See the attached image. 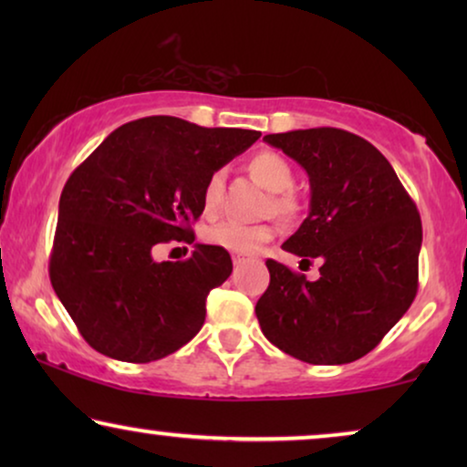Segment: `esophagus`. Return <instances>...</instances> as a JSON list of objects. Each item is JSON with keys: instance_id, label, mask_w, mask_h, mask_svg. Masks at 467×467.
Here are the masks:
<instances>
[{"instance_id": "obj_1", "label": "esophagus", "mask_w": 467, "mask_h": 467, "mask_svg": "<svg viewBox=\"0 0 467 467\" xmlns=\"http://www.w3.org/2000/svg\"><path fill=\"white\" fill-rule=\"evenodd\" d=\"M251 259L248 257V254H242V253H235L234 254V265H242V264H246V261Z\"/></svg>"}]
</instances>
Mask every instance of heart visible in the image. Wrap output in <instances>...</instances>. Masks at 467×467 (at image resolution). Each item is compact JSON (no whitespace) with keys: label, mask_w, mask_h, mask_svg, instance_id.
I'll list each match as a JSON object with an SVG mask.
<instances>
[{"label":"heart","mask_w":467,"mask_h":467,"mask_svg":"<svg viewBox=\"0 0 467 467\" xmlns=\"http://www.w3.org/2000/svg\"><path fill=\"white\" fill-rule=\"evenodd\" d=\"M248 171L254 181H259L267 191H272V210L274 214L291 219L297 214L299 202L291 193L293 174L291 163L283 155L274 150H259L248 159ZM223 189H225V176L223 171H213L206 178L202 189V210L206 216L219 214L223 203ZM276 234L274 225H244V223H223L208 232V242L214 246L225 248L232 253H254L259 251L261 244L270 242Z\"/></svg>","instance_id":"heart-1"}]
</instances>
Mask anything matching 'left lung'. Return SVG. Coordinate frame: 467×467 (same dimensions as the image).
Listing matches in <instances>:
<instances>
[{
	"label": "left lung",
	"mask_w": 467,
	"mask_h": 467,
	"mask_svg": "<svg viewBox=\"0 0 467 467\" xmlns=\"http://www.w3.org/2000/svg\"><path fill=\"white\" fill-rule=\"evenodd\" d=\"M264 140L310 178V213L283 248L323 265L310 283L278 261H265L270 286L254 306L261 331L299 361H357L417 296L419 210L382 152L355 133L317 127Z\"/></svg>",
	"instance_id": "left-lung-1"
}]
</instances>
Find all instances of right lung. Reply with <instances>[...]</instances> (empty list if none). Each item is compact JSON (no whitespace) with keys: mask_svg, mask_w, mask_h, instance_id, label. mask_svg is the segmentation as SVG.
<instances>
[{"mask_svg":"<svg viewBox=\"0 0 467 467\" xmlns=\"http://www.w3.org/2000/svg\"><path fill=\"white\" fill-rule=\"evenodd\" d=\"M261 133L146 117L114 130L67 178L50 253V283L82 337L119 361L149 363L184 347L208 293L232 274L225 248L195 244L187 261L152 246L193 242L202 189Z\"/></svg>","mask_w":467,"mask_h":467,"instance_id":"1","label":"right lung"}]
</instances>
